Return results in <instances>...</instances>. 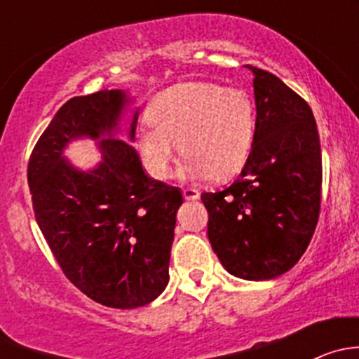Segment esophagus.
<instances>
[{
  "instance_id": "1",
  "label": "esophagus",
  "mask_w": 359,
  "mask_h": 359,
  "mask_svg": "<svg viewBox=\"0 0 359 359\" xmlns=\"http://www.w3.org/2000/svg\"><path fill=\"white\" fill-rule=\"evenodd\" d=\"M182 194L186 200H198L200 198V191L194 189V187H187V189L182 191Z\"/></svg>"
}]
</instances>
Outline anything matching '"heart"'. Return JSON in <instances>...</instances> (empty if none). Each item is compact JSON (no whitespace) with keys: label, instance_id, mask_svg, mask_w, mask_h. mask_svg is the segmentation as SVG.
I'll return each instance as SVG.
<instances>
[{"label":"heart","instance_id":"1","mask_svg":"<svg viewBox=\"0 0 359 359\" xmlns=\"http://www.w3.org/2000/svg\"><path fill=\"white\" fill-rule=\"evenodd\" d=\"M137 128L133 147L154 179H166L177 144L191 179H227L243 170L255 142L257 112L245 90L217 83H180L161 92Z\"/></svg>","mask_w":359,"mask_h":359}]
</instances>
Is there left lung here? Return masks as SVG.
<instances>
[{"instance_id": "left-lung-1", "label": "left lung", "mask_w": 359, "mask_h": 359, "mask_svg": "<svg viewBox=\"0 0 359 359\" xmlns=\"http://www.w3.org/2000/svg\"><path fill=\"white\" fill-rule=\"evenodd\" d=\"M253 72L255 142L227 189L203 193L208 240L231 274L250 281L290 271L306 252L320 217L321 146L306 100L278 76Z\"/></svg>"}]
</instances>
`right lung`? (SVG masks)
Returning a JSON list of instances; mask_svg holds the SVG:
<instances>
[{
  "instance_id": "1",
  "label": "right lung",
  "mask_w": 359,
  "mask_h": 359,
  "mask_svg": "<svg viewBox=\"0 0 359 359\" xmlns=\"http://www.w3.org/2000/svg\"><path fill=\"white\" fill-rule=\"evenodd\" d=\"M128 104L123 90L72 97L41 133L27 165L36 222L66 278L95 302L146 306L168 285L179 187L146 175L137 151L118 139ZM135 111L128 139L135 135ZM81 136L100 140L103 161L72 167L63 149Z\"/></svg>"
}]
</instances>
